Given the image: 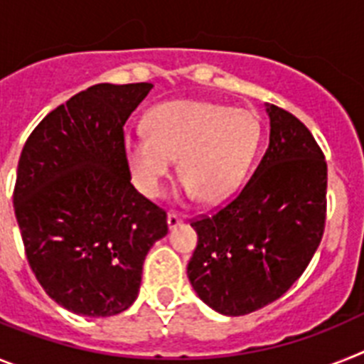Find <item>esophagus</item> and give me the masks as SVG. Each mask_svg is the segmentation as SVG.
Masks as SVG:
<instances>
[{
    "label": "esophagus",
    "instance_id": "esophagus-1",
    "mask_svg": "<svg viewBox=\"0 0 364 364\" xmlns=\"http://www.w3.org/2000/svg\"><path fill=\"white\" fill-rule=\"evenodd\" d=\"M183 220H185V216H183V214L173 213V210H172V213H168V227H170V229H176L178 225H181Z\"/></svg>",
    "mask_w": 364,
    "mask_h": 364
}]
</instances>
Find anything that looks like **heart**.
Listing matches in <instances>:
<instances>
[{
    "mask_svg": "<svg viewBox=\"0 0 364 364\" xmlns=\"http://www.w3.org/2000/svg\"><path fill=\"white\" fill-rule=\"evenodd\" d=\"M144 129L122 139L135 186L157 198L179 157L185 191L203 203H221L238 191L262 141L255 113L205 100L157 104L148 112Z\"/></svg>",
    "mask_w": 364,
    "mask_h": 364,
    "instance_id": "heart-1",
    "label": "heart"
}]
</instances>
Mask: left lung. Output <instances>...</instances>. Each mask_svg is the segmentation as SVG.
<instances>
[{
  "label": "left lung",
  "instance_id": "1",
  "mask_svg": "<svg viewBox=\"0 0 364 364\" xmlns=\"http://www.w3.org/2000/svg\"><path fill=\"white\" fill-rule=\"evenodd\" d=\"M269 144L242 191L198 232L186 273L198 296L238 317L271 304L304 273L326 225L328 166L311 132L267 104Z\"/></svg>",
  "mask_w": 364,
  "mask_h": 364
}]
</instances>
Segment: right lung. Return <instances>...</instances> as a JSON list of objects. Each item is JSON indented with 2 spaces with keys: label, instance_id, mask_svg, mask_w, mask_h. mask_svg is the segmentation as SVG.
<instances>
[{
  "label": "right lung",
  "instance_id": "right-lung-1",
  "mask_svg": "<svg viewBox=\"0 0 364 364\" xmlns=\"http://www.w3.org/2000/svg\"><path fill=\"white\" fill-rule=\"evenodd\" d=\"M154 84H97L60 104L21 150L12 201L31 269L56 304L112 317L137 299L166 213L132 185L124 124Z\"/></svg>",
  "mask_w": 364,
  "mask_h": 364
}]
</instances>
